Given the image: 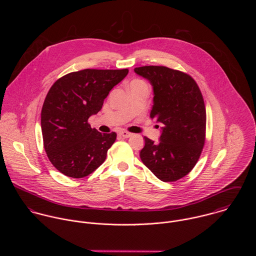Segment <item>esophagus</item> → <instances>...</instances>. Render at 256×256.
<instances>
[{"instance_id":"esophagus-1","label":"esophagus","mask_w":256,"mask_h":256,"mask_svg":"<svg viewBox=\"0 0 256 256\" xmlns=\"http://www.w3.org/2000/svg\"><path fill=\"white\" fill-rule=\"evenodd\" d=\"M120 135H121L123 138H129V137L132 136V134H131L130 132H128V131H121V132H120Z\"/></svg>"}]
</instances>
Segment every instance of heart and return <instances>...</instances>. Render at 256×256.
I'll return each instance as SVG.
<instances>
[{
  "label": "heart",
  "instance_id": "heart-1",
  "mask_svg": "<svg viewBox=\"0 0 256 256\" xmlns=\"http://www.w3.org/2000/svg\"><path fill=\"white\" fill-rule=\"evenodd\" d=\"M134 82H139V80H134Z\"/></svg>",
  "mask_w": 256,
  "mask_h": 256
}]
</instances>
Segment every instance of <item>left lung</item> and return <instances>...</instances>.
Listing matches in <instances>:
<instances>
[{"label": "left lung", "mask_w": 256, "mask_h": 256, "mask_svg": "<svg viewBox=\"0 0 256 256\" xmlns=\"http://www.w3.org/2000/svg\"><path fill=\"white\" fill-rule=\"evenodd\" d=\"M134 72L152 84L154 104L150 117L162 125L158 144L145 137L140 158L162 182L178 180L195 166L205 143L206 110L202 94L196 82L180 71L144 66Z\"/></svg>", "instance_id": "left-lung-1"}]
</instances>
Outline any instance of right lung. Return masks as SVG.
I'll use <instances>...</instances> for the list:
<instances>
[{
    "label": "right lung",
    "mask_w": 256,
    "mask_h": 256,
    "mask_svg": "<svg viewBox=\"0 0 256 256\" xmlns=\"http://www.w3.org/2000/svg\"><path fill=\"white\" fill-rule=\"evenodd\" d=\"M128 72L86 69L60 78L49 90L41 110L43 144L51 164L63 174L82 178L106 160L116 133L102 134L88 120Z\"/></svg>",
    "instance_id": "obj_1"
}]
</instances>
